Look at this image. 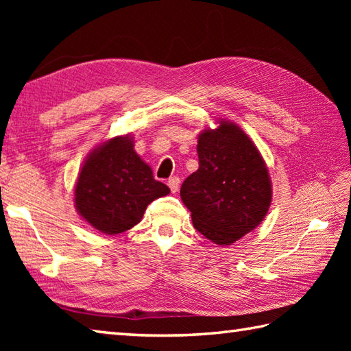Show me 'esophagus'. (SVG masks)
I'll return each instance as SVG.
<instances>
[{
  "label": "esophagus",
  "instance_id": "esophagus-1",
  "mask_svg": "<svg viewBox=\"0 0 351 351\" xmlns=\"http://www.w3.org/2000/svg\"><path fill=\"white\" fill-rule=\"evenodd\" d=\"M180 178L178 176H171V178H169V181H167V185L170 187V190H171V193H176L178 191V189H180Z\"/></svg>",
  "mask_w": 351,
  "mask_h": 351
}]
</instances>
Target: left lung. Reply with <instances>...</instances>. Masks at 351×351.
<instances>
[{"mask_svg": "<svg viewBox=\"0 0 351 351\" xmlns=\"http://www.w3.org/2000/svg\"><path fill=\"white\" fill-rule=\"evenodd\" d=\"M197 156L199 169L184 181L181 199L200 234L215 244H232L270 208L267 166L247 134L228 121L200 132Z\"/></svg>", "mask_w": 351, "mask_h": 351, "instance_id": "8db88e82", "label": "left lung"}]
</instances>
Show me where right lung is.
Listing matches in <instances>:
<instances>
[{"mask_svg":"<svg viewBox=\"0 0 351 351\" xmlns=\"http://www.w3.org/2000/svg\"><path fill=\"white\" fill-rule=\"evenodd\" d=\"M169 193L134 151L132 137H114L93 149L81 167L75 208L90 226L116 235L136 226L147 205Z\"/></svg>","mask_w":351,"mask_h":351,"instance_id":"obj_1","label":"right lung"}]
</instances>
